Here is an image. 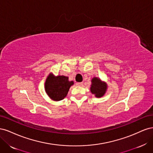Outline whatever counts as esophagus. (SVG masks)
I'll return each instance as SVG.
<instances>
[{"label": "esophagus", "instance_id": "1", "mask_svg": "<svg viewBox=\"0 0 153 153\" xmlns=\"http://www.w3.org/2000/svg\"><path fill=\"white\" fill-rule=\"evenodd\" d=\"M76 84L78 86H82L83 85V83L82 82H78V83H76Z\"/></svg>", "mask_w": 153, "mask_h": 153}]
</instances>
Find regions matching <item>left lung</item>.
<instances>
[{
    "label": "left lung",
    "instance_id": "1",
    "mask_svg": "<svg viewBox=\"0 0 153 153\" xmlns=\"http://www.w3.org/2000/svg\"><path fill=\"white\" fill-rule=\"evenodd\" d=\"M107 87L106 83L101 80L100 78L94 76L91 79V85L90 87L91 92L96 98L103 97L106 93Z\"/></svg>",
    "mask_w": 153,
    "mask_h": 153
}]
</instances>
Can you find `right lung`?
Instances as JSON below:
<instances>
[{
  "label": "right lung",
  "instance_id": "add662e5",
  "mask_svg": "<svg viewBox=\"0 0 153 153\" xmlns=\"http://www.w3.org/2000/svg\"><path fill=\"white\" fill-rule=\"evenodd\" d=\"M74 84L68 76H55L52 73L48 75L45 83V90L49 98L55 101L63 100L67 96L69 88Z\"/></svg>",
  "mask_w": 153,
  "mask_h": 153
}]
</instances>
